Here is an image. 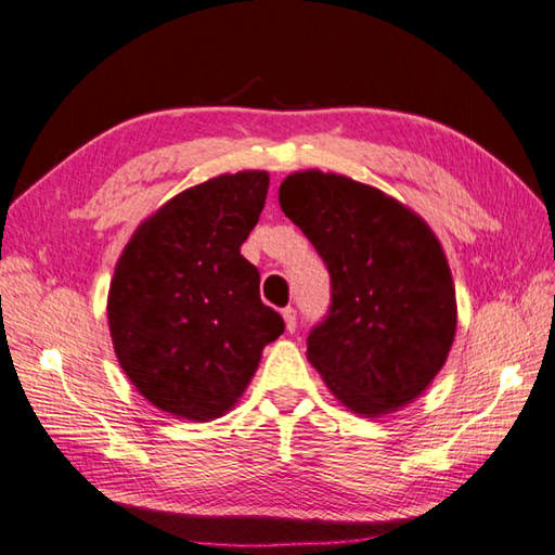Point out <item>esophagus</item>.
<instances>
[{"label":"esophagus","instance_id":"obj_1","mask_svg":"<svg viewBox=\"0 0 555 555\" xmlns=\"http://www.w3.org/2000/svg\"><path fill=\"white\" fill-rule=\"evenodd\" d=\"M282 320H285V330H287V332L297 330V311H294L292 306H289V309L282 311Z\"/></svg>","mask_w":555,"mask_h":555}]
</instances>
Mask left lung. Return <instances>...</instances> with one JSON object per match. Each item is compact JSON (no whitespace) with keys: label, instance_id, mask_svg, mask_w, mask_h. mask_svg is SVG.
I'll use <instances>...</instances> for the list:
<instances>
[{"label":"left lung","instance_id":"1","mask_svg":"<svg viewBox=\"0 0 555 555\" xmlns=\"http://www.w3.org/2000/svg\"><path fill=\"white\" fill-rule=\"evenodd\" d=\"M278 194L332 280L309 363L349 411L397 413L433 385L459 325L441 242L413 208L347 176L297 170Z\"/></svg>","mask_w":555,"mask_h":555}]
</instances>
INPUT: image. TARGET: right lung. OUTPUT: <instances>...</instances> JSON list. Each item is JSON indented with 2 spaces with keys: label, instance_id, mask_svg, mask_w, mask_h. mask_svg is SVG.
Returning <instances> with one entry per match:
<instances>
[{
  "label": "right lung",
  "instance_id": "right-lung-1",
  "mask_svg": "<svg viewBox=\"0 0 555 555\" xmlns=\"http://www.w3.org/2000/svg\"><path fill=\"white\" fill-rule=\"evenodd\" d=\"M266 170L223 173L144 218L108 287L114 351L158 411L208 423L232 411L285 323L240 254L263 211Z\"/></svg>",
  "mask_w": 555,
  "mask_h": 555
}]
</instances>
